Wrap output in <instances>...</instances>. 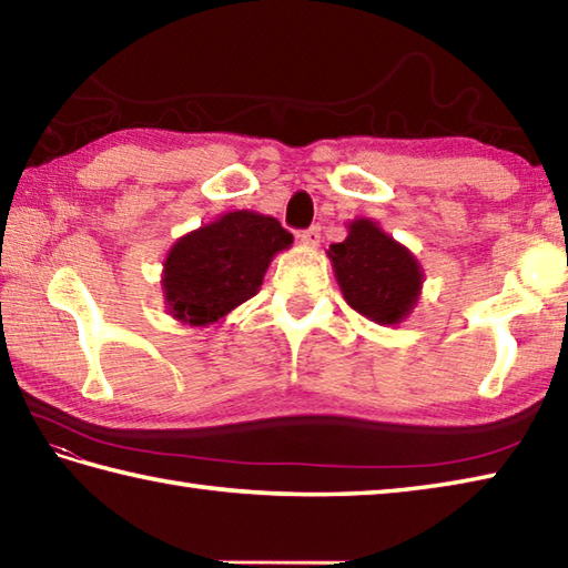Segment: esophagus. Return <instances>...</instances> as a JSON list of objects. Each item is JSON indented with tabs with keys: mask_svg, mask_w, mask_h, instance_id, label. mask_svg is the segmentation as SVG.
I'll return each instance as SVG.
<instances>
[{
	"mask_svg": "<svg viewBox=\"0 0 568 568\" xmlns=\"http://www.w3.org/2000/svg\"><path fill=\"white\" fill-rule=\"evenodd\" d=\"M297 239H300V243H303V246H307V248L320 246V239H322L320 226H313V229H307V231H300Z\"/></svg>",
	"mask_w": 568,
	"mask_h": 568,
	"instance_id": "obj_1",
	"label": "esophagus"
}]
</instances>
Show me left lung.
Instances as JSON below:
<instances>
[{"mask_svg":"<svg viewBox=\"0 0 568 568\" xmlns=\"http://www.w3.org/2000/svg\"><path fill=\"white\" fill-rule=\"evenodd\" d=\"M327 255L344 300L376 325H398L418 305L424 268L404 243L372 219H354Z\"/></svg>","mask_w":568,"mask_h":568,"instance_id":"obj_1","label":"left lung"}]
</instances>
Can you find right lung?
I'll use <instances>...</instances> for the list:
<instances>
[{"label":"right lung","instance_id":"add662e5","mask_svg":"<svg viewBox=\"0 0 568 568\" xmlns=\"http://www.w3.org/2000/svg\"><path fill=\"white\" fill-rule=\"evenodd\" d=\"M293 233L255 211H226L184 233L166 251L162 293L166 313L192 327L224 320L261 291L275 253L291 248Z\"/></svg>","mask_w":568,"mask_h":568}]
</instances>
